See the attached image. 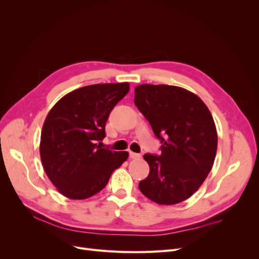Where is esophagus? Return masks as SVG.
Here are the masks:
<instances>
[{"label":"esophagus","instance_id":"34e87169","mask_svg":"<svg viewBox=\"0 0 259 259\" xmlns=\"http://www.w3.org/2000/svg\"><path fill=\"white\" fill-rule=\"evenodd\" d=\"M130 158L132 160H135V159H139L142 158V155H140L139 153H135V152H130Z\"/></svg>","mask_w":259,"mask_h":259}]
</instances>
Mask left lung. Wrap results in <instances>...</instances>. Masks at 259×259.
<instances>
[{
  "instance_id": "left-lung-1",
  "label": "left lung",
  "mask_w": 259,
  "mask_h": 259,
  "mask_svg": "<svg viewBox=\"0 0 259 259\" xmlns=\"http://www.w3.org/2000/svg\"><path fill=\"white\" fill-rule=\"evenodd\" d=\"M134 103L162 143L161 155H144L150 171L139 190L162 205L187 200L204 182L216 156L217 131L208 108L195 94L164 84L136 86Z\"/></svg>"
}]
</instances>
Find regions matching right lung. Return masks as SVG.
<instances>
[{"mask_svg":"<svg viewBox=\"0 0 259 259\" xmlns=\"http://www.w3.org/2000/svg\"><path fill=\"white\" fill-rule=\"evenodd\" d=\"M130 84H93L68 93L51 109L41 133L40 155L46 175L65 197L84 200L103 190L112 171L128 158L97 142L106 137L112 109Z\"/></svg>","mask_w":259,"mask_h":259,"instance_id":"obj_1","label":"right lung"}]
</instances>
